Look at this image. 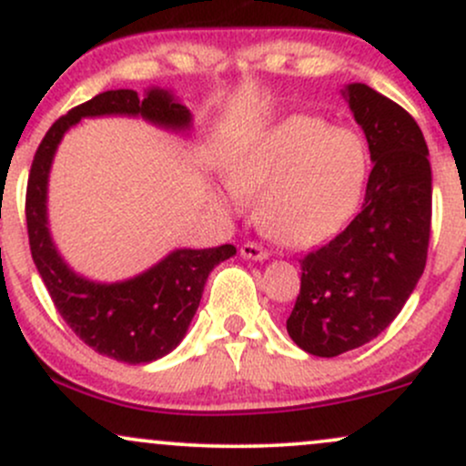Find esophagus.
<instances>
[{"instance_id": "34e87169", "label": "esophagus", "mask_w": 466, "mask_h": 466, "mask_svg": "<svg viewBox=\"0 0 466 466\" xmlns=\"http://www.w3.org/2000/svg\"><path fill=\"white\" fill-rule=\"evenodd\" d=\"M240 256L248 260H265L269 254H267V249L260 248L258 243H251V240H248V243L240 245Z\"/></svg>"}]
</instances>
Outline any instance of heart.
Listing matches in <instances>:
<instances>
[{"label":"heart","instance_id":"b5f03b06","mask_svg":"<svg viewBox=\"0 0 466 466\" xmlns=\"http://www.w3.org/2000/svg\"><path fill=\"white\" fill-rule=\"evenodd\" d=\"M366 177L368 151L360 133L291 116L229 159L234 190L217 192L215 199L234 210L240 195H258L256 215L267 234L287 245H311L349 221Z\"/></svg>","mask_w":466,"mask_h":466}]
</instances>
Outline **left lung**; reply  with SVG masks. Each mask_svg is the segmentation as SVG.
I'll return each instance as SVG.
<instances>
[{
    "label": "left lung",
    "instance_id": "8db88e82",
    "mask_svg": "<svg viewBox=\"0 0 466 466\" xmlns=\"http://www.w3.org/2000/svg\"><path fill=\"white\" fill-rule=\"evenodd\" d=\"M366 133L372 170L361 212L300 260L291 339L318 357L368 344L392 324L427 263L431 166L420 127L403 106L363 83L344 89Z\"/></svg>",
    "mask_w": 466,
    "mask_h": 466
}]
</instances>
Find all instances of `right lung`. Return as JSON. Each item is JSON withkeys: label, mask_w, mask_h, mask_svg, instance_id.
<instances>
[{"label": "right lung", "mask_w": 466, "mask_h": 466, "mask_svg": "<svg viewBox=\"0 0 466 466\" xmlns=\"http://www.w3.org/2000/svg\"><path fill=\"white\" fill-rule=\"evenodd\" d=\"M96 116H142L164 129L184 131L190 129V111L157 87L148 89L147 96L111 89L58 117L32 159L25 190L30 251L56 311L89 349L136 366L177 349L199 307L208 276L237 254V248L175 249L144 274L111 285L87 280L69 269L47 229V175L69 127Z\"/></svg>", "instance_id": "add662e5"}]
</instances>
